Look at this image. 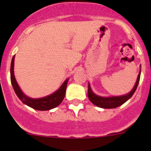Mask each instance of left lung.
I'll return each mask as SVG.
<instances>
[{
    "instance_id": "8db88e82",
    "label": "left lung",
    "mask_w": 151,
    "mask_h": 151,
    "mask_svg": "<svg viewBox=\"0 0 151 151\" xmlns=\"http://www.w3.org/2000/svg\"><path fill=\"white\" fill-rule=\"evenodd\" d=\"M140 76H141V71L139 72V74L138 76V78L136 81V83L134 85V87L132 90L129 92V94H125L123 96H119V97H103L97 96L93 93L91 88L90 87V85L88 84V98L92 104H94L96 106H99L104 109H111V108H116L123 104L124 103L126 102L130 98L133 94L134 93L135 90L138 87V82L140 80Z\"/></svg>"
}]
</instances>
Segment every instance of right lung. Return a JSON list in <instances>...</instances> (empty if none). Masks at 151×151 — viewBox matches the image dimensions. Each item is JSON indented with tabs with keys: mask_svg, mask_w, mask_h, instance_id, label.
<instances>
[{
	"mask_svg": "<svg viewBox=\"0 0 151 151\" xmlns=\"http://www.w3.org/2000/svg\"><path fill=\"white\" fill-rule=\"evenodd\" d=\"M14 58H15V55L13 56V58H12L11 65H10V80H11L13 89L15 91L16 94L18 96L19 98L21 100V101H22V103H24L25 104L28 105L30 107L37 110H49L53 109V108L57 107L58 105L60 104L64 97H65L66 86H67V82L69 79H66L64 82V83L61 85V87L57 91L54 92V94L47 96L45 97L39 98V99L30 98L22 93L21 89L19 87L17 81H16L14 73H13Z\"/></svg>",
	"mask_w": 151,
	"mask_h": 151,
	"instance_id": "add662e5",
	"label": "right lung"
}]
</instances>
